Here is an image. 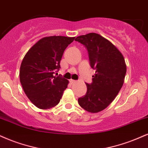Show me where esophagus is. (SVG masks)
Listing matches in <instances>:
<instances>
[{"label": "esophagus", "instance_id": "1", "mask_svg": "<svg viewBox=\"0 0 148 148\" xmlns=\"http://www.w3.org/2000/svg\"><path fill=\"white\" fill-rule=\"evenodd\" d=\"M69 82H70L71 84H74V83H76V81H74V80H72V79H70L69 80Z\"/></svg>", "mask_w": 148, "mask_h": 148}]
</instances>
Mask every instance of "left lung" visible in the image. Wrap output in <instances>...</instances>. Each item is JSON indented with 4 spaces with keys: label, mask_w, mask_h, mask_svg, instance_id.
I'll return each mask as SVG.
<instances>
[{
    "label": "left lung",
    "mask_w": 148,
    "mask_h": 148,
    "mask_svg": "<svg viewBox=\"0 0 148 148\" xmlns=\"http://www.w3.org/2000/svg\"><path fill=\"white\" fill-rule=\"evenodd\" d=\"M88 52L90 65L95 69L87 92L78 99L81 108L91 113L106 109L121 89L126 74L123 56L111 42L96 33L76 37Z\"/></svg>",
    "instance_id": "1"
}]
</instances>
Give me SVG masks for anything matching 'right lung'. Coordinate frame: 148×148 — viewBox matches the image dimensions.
I'll list each match as a JSON object with an SVG mask.
<instances>
[{"instance_id": "add662e5", "label": "right lung", "mask_w": 148, "mask_h": 148, "mask_svg": "<svg viewBox=\"0 0 148 148\" xmlns=\"http://www.w3.org/2000/svg\"><path fill=\"white\" fill-rule=\"evenodd\" d=\"M75 37H45L29 49L20 68V81L31 102L40 109L53 108L60 102L68 81L54 74L60 68L63 52Z\"/></svg>"}]
</instances>
